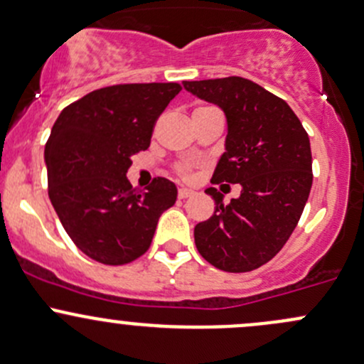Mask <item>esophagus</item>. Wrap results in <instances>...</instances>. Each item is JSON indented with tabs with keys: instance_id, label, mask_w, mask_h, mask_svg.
I'll list each match as a JSON object with an SVG mask.
<instances>
[{
	"instance_id": "esophagus-1",
	"label": "esophagus",
	"mask_w": 364,
	"mask_h": 364,
	"mask_svg": "<svg viewBox=\"0 0 364 364\" xmlns=\"http://www.w3.org/2000/svg\"><path fill=\"white\" fill-rule=\"evenodd\" d=\"M193 194H194L193 189H186V187H181V189H178V198H181V199L191 198Z\"/></svg>"
}]
</instances>
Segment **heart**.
<instances>
[{
	"instance_id": "b5f03b06",
	"label": "heart",
	"mask_w": 364,
	"mask_h": 364,
	"mask_svg": "<svg viewBox=\"0 0 364 364\" xmlns=\"http://www.w3.org/2000/svg\"><path fill=\"white\" fill-rule=\"evenodd\" d=\"M181 173L183 175V177H189V175H191V168L189 166H182L181 168Z\"/></svg>"
}]
</instances>
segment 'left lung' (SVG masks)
<instances>
[{"label":"left lung","instance_id":"obj_1","mask_svg":"<svg viewBox=\"0 0 364 364\" xmlns=\"http://www.w3.org/2000/svg\"><path fill=\"white\" fill-rule=\"evenodd\" d=\"M198 99L218 105L228 119L225 152L212 182L240 183L241 196L194 228L205 260L225 272L259 269L283 248L300 220L312 186L311 142L290 105L240 76L183 81Z\"/></svg>","mask_w":364,"mask_h":364}]
</instances>
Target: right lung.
I'll use <instances>...</instances> for the list:
<instances>
[{
    "mask_svg": "<svg viewBox=\"0 0 364 364\" xmlns=\"http://www.w3.org/2000/svg\"><path fill=\"white\" fill-rule=\"evenodd\" d=\"M178 83L114 85L64 109L45 146L48 196L74 245L105 265L134 262L149 250L177 187L158 177L147 191L127 178L132 156L146 151L152 128Z\"/></svg>",
    "mask_w": 364,
    "mask_h": 364,
    "instance_id": "1",
    "label": "right lung"
}]
</instances>
